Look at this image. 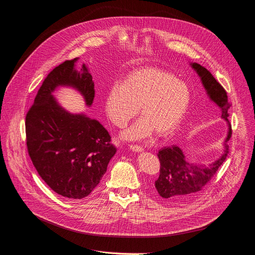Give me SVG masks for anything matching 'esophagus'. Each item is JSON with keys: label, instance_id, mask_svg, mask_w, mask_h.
<instances>
[{"label": "esophagus", "instance_id": "obj_1", "mask_svg": "<svg viewBox=\"0 0 255 255\" xmlns=\"http://www.w3.org/2000/svg\"><path fill=\"white\" fill-rule=\"evenodd\" d=\"M130 149L133 152H142L143 151V148L141 146H138V145H130Z\"/></svg>", "mask_w": 255, "mask_h": 255}]
</instances>
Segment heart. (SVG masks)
<instances>
[{
    "label": "heart",
    "mask_w": 255,
    "mask_h": 255,
    "mask_svg": "<svg viewBox=\"0 0 255 255\" xmlns=\"http://www.w3.org/2000/svg\"><path fill=\"white\" fill-rule=\"evenodd\" d=\"M191 103L188 85L168 71L144 67L131 71L123 83L109 88L104 109L107 118L118 128H124L138 113L142 115L121 137L139 141L157 133L172 134L183 121Z\"/></svg>",
    "instance_id": "heart-1"
}]
</instances>
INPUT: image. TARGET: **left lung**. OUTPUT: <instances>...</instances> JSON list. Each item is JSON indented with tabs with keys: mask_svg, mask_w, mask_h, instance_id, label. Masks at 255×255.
<instances>
[{
	"mask_svg": "<svg viewBox=\"0 0 255 255\" xmlns=\"http://www.w3.org/2000/svg\"><path fill=\"white\" fill-rule=\"evenodd\" d=\"M189 65L200 78L209 100L220 109L221 118L226 122L228 129L222 142L221 154L208 164L189 162L177 145L159 150L157 156L160 161V175L155 181V189L162 198L170 202H180L190 198L209 182L227 156L226 142L231 137V126L227 119L230 105L225 90L206 68L195 62Z\"/></svg>",
	"mask_w": 255,
	"mask_h": 255,
	"instance_id": "8db88e82",
	"label": "left lung"
}]
</instances>
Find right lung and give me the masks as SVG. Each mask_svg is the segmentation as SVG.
Here are the masks:
<instances>
[{
  "instance_id": "right-lung-1",
  "label": "right lung",
  "mask_w": 255,
  "mask_h": 255,
  "mask_svg": "<svg viewBox=\"0 0 255 255\" xmlns=\"http://www.w3.org/2000/svg\"><path fill=\"white\" fill-rule=\"evenodd\" d=\"M79 58L56 67L45 79L26 117L27 147L42 179L69 199L88 196L100 183L117 149L104 126L85 112L71 113L54 96L60 87L79 92L91 107L94 82Z\"/></svg>"
}]
</instances>
